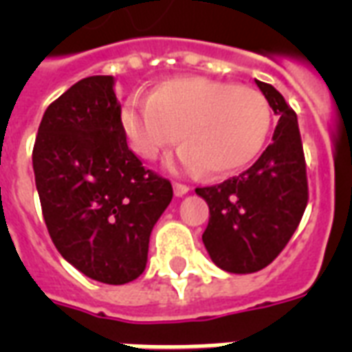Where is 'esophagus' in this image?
Instances as JSON below:
<instances>
[{
    "instance_id": "esophagus-1",
    "label": "esophagus",
    "mask_w": 352,
    "mask_h": 352,
    "mask_svg": "<svg viewBox=\"0 0 352 352\" xmlns=\"http://www.w3.org/2000/svg\"><path fill=\"white\" fill-rule=\"evenodd\" d=\"M173 192H175L177 197H182L184 193L190 192V186H186V184H182V182H175V184H173Z\"/></svg>"
}]
</instances>
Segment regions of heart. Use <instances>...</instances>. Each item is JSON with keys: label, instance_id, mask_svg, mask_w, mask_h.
<instances>
[{"label": "heart", "instance_id": "obj_1", "mask_svg": "<svg viewBox=\"0 0 352 352\" xmlns=\"http://www.w3.org/2000/svg\"><path fill=\"white\" fill-rule=\"evenodd\" d=\"M131 148L153 160L175 144L190 170L230 175L256 159L272 127L268 100L252 87L184 76L157 85L149 98L133 95L122 107Z\"/></svg>", "mask_w": 352, "mask_h": 352}]
</instances>
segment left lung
Masks as SVG:
<instances>
[{
	"mask_svg": "<svg viewBox=\"0 0 352 352\" xmlns=\"http://www.w3.org/2000/svg\"><path fill=\"white\" fill-rule=\"evenodd\" d=\"M256 84L279 117L272 142L237 177L195 188L210 208L204 246L217 267L234 274L257 272L270 265L296 232L309 201L294 109L270 84Z\"/></svg>",
	"mask_w": 352,
	"mask_h": 352,
	"instance_id": "left-lung-1",
	"label": "left lung"
}]
</instances>
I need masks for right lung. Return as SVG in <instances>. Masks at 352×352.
Returning a JSON list of instances; mask_svg holds the SVG:
<instances>
[{
	"label": "right lung",
	"instance_id": "obj_1",
	"mask_svg": "<svg viewBox=\"0 0 352 352\" xmlns=\"http://www.w3.org/2000/svg\"><path fill=\"white\" fill-rule=\"evenodd\" d=\"M113 76H89L47 107L34 149L36 190L52 243L74 268L107 285L137 279L171 182L127 146Z\"/></svg>",
	"mask_w": 352,
	"mask_h": 352
}]
</instances>
